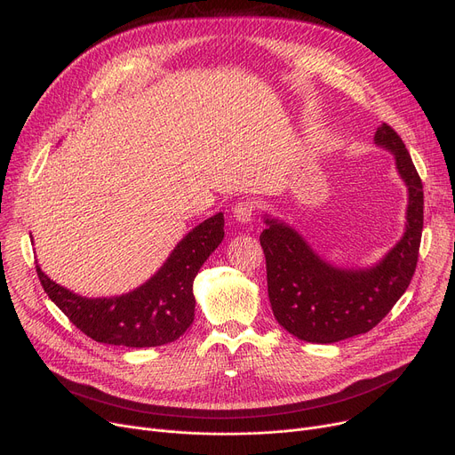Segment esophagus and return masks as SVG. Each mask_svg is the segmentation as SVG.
Segmentation results:
<instances>
[{"mask_svg": "<svg viewBox=\"0 0 455 455\" xmlns=\"http://www.w3.org/2000/svg\"><path fill=\"white\" fill-rule=\"evenodd\" d=\"M254 212H256V204H254L252 201H240V203H235V206H234V210H232L235 221H240V223H249V221H252Z\"/></svg>", "mask_w": 455, "mask_h": 455, "instance_id": "1", "label": "esophagus"}]
</instances>
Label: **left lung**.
Listing matches in <instances>:
<instances>
[{
  "label": "left lung",
  "instance_id": "left-lung-1",
  "mask_svg": "<svg viewBox=\"0 0 455 455\" xmlns=\"http://www.w3.org/2000/svg\"><path fill=\"white\" fill-rule=\"evenodd\" d=\"M374 143L395 155L408 186L402 240L369 269H339L324 261L304 237L266 215L259 243L266 254L267 291L275 319L307 343H336L372 330L405 293L413 278L424 225L422 180L402 138L381 124Z\"/></svg>",
  "mask_w": 455,
  "mask_h": 455
}]
</instances>
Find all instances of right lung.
Segmentation results:
<instances>
[{
  "mask_svg": "<svg viewBox=\"0 0 455 455\" xmlns=\"http://www.w3.org/2000/svg\"><path fill=\"white\" fill-rule=\"evenodd\" d=\"M223 213L189 230L165 264L140 288L119 297L86 299L36 273L44 291L83 333L98 343L146 348L177 341L194 323V280L225 235Z\"/></svg>",
  "mask_w": 455,
  "mask_h": 455,
  "instance_id": "add662e5",
  "label": "right lung"
}]
</instances>
